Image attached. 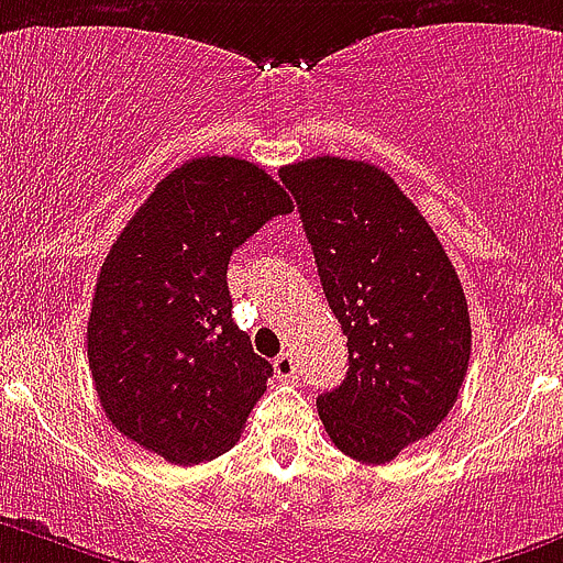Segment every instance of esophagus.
I'll return each instance as SVG.
<instances>
[{
	"instance_id": "obj_1",
	"label": "esophagus",
	"mask_w": 563,
	"mask_h": 563,
	"mask_svg": "<svg viewBox=\"0 0 563 563\" xmlns=\"http://www.w3.org/2000/svg\"><path fill=\"white\" fill-rule=\"evenodd\" d=\"M275 373L283 382H294V376H297V364H294L291 353H280V356L275 358Z\"/></svg>"
}]
</instances>
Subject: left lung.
Wrapping results in <instances>:
<instances>
[{
	"instance_id": "8db88e82",
	"label": "left lung",
	"mask_w": 563,
	"mask_h": 563,
	"mask_svg": "<svg viewBox=\"0 0 563 563\" xmlns=\"http://www.w3.org/2000/svg\"><path fill=\"white\" fill-rule=\"evenodd\" d=\"M300 210L351 367L317 398L339 452L382 465L429 438L457 401L471 356L463 286L438 235L369 162L317 156L280 168Z\"/></svg>"
}]
</instances>
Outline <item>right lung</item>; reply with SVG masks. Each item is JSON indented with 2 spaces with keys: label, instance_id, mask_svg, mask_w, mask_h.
I'll list each match as a JSON object with an SVG mask.
<instances>
[{
  "label": "right lung",
  "instance_id": "right-lung-1",
  "mask_svg": "<svg viewBox=\"0 0 563 563\" xmlns=\"http://www.w3.org/2000/svg\"><path fill=\"white\" fill-rule=\"evenodd\" d=\"M291 207L252 162L199 156L134 212L100 266L86 328L95 389L118 432L174 465L235 445L272 364L232 322L227 263Z\"/></svg>",
  "mask_w": 563,
  "mask_h": 563
}]
</instances>
